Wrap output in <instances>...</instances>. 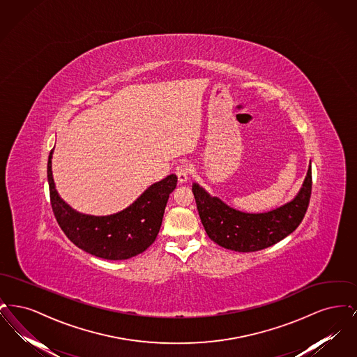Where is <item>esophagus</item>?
Returning <instances> with one entry per match:
<instances>
[{
	"label": "esophagus",
	"instance_id": "34e87169",
	"mask_svg": "<svg viewBox=\"0 0 357 357\" xmlns=\"http://www.w3.org/2000/svg\"><path fill=\"white\" fill-rule=\"evenodd\" d=\"M190 167L187 166V165H181V166H178L176 167V176H178V181L181 182V183H185L187 182V179H188V176H190Z\"/></svg>",
	"mask_w": 357,
	"mask_h": 357
}]
</instances>
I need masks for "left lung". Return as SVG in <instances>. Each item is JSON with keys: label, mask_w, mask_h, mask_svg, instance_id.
I'll return each instance as SVG.
<instances>
[{"label": "left lung", "mask_w": 357, "mask_h": 357, "mask_svg": "<svg viewBox=\"0 0 357 357\" xmlns=\"http://www.w3.org/2000/svg\"><path fill=\"white\" fill-rule=\"evenodd\" d=\"M197 208L208 238L225 249L241 253L269 248L293 233L305 217L312 194V169L293 201L259 214L242 213L192 185Z\"/></svg>", "instance_id": "8db88e82"}]
</instances>
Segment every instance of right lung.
Returning <instances> with one entry per match:
<instances>
[{"instance_id": "obj_1", "label": "right lung", "mask_w": 357, "mask_h": 357, "mask_svg": "<svg viewBox=\"0 0 357 357\" xmlns=\"http://www.w3.org/2000/svg\"><path fill=\"white\" fill-rule=\"evenodd\" d=\"M52 149L48 158V183L53 214L64 234L82 250L104 259H128L143 253L156 239L165 208L178 178L171 174L149 187L120 213L93 217L75 211L57 194L52 176Z\"/></svg>"}]
</instances>
